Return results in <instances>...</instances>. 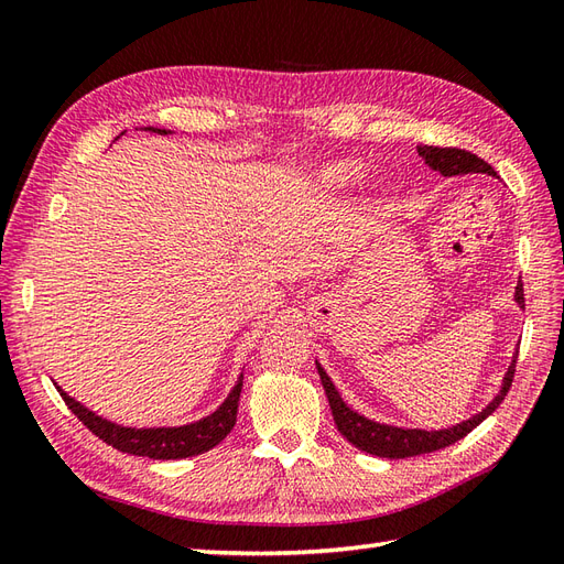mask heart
Masks as SVG:
<instances>
[{
	"label": "heart",
	"instance_id": "heart-1",
	"mask_svg": "<svg viewBox=\"0 0 564 564\" xmlns=\"http://www.w3.org/2000/svg\"><path fill=\"white\" fill-rule=\"evenodd\" d=\"M322 181L330 187H345L357 181L359 176V166L352 162H334V164H326L322 169Z\"/></svg>",
	"mask_w": 564,
	"mask_h": 564
}]
</instances>
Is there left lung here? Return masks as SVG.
Segmentation results:
<instances>
[{
	"mask_svg": "<svg viewBox=\"0 0 564 564\" xmlns=\"http://www.w3.org/2000/svg\"><path fill=\"white\" fill-rule=\"evenodd\" d=\"M420 156L433 169L443 173V176H465V173H488V176H496V171L490 164H486L481 156H476L467 150H457V148H436V144H420L416 148ZM514 300L519 307H524V288L522 281L517 283ZM514 367H517V355L512 357V365L508 367V373L502 379L500 393L488 402V408L481 410L479 414H474L471 420L462 422L451 429H441V431H424V429H400V426H388L371 422L367 416L357 414L345 405L340 393L336 391L334 381L328 379V373L324 367L316 362V369H319V379L328 398L330 412H334V422L338 431L343 433L359 451H365L369 455L377 457H391V459H402V457H414V455H424V453H436L441 447H447L457 443L459 438H465L471 429L479 426L488 414H494L498 410L500 402L508 395L512 379H514Z\"/></svg>",
	"mask_w": 564,
	"mask_h": 564,
	"instance_id": "left-lung-1",
	"label": "left lung"
}]
</instances>
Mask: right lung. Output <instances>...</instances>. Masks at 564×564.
Instances as JSON below:
<instances>
[{
    "mask_svg": "<svg viewBox=\"0 0 564 564\" xmlns=\"http://www.w3.org/2000/svg\"><path fill=\"white\" fill-rule=\"evenodd\" d=\"M148 131L162 133V135L169 133V131H162V128H148ZM56 391L62 393L68 410L74 412L97 438H102L107 445L117 447V451L131 453L138 457H150V459H183V457H193V455L212 451V447L219 445L228 436L230 429H234L236 416H238V400L242 391V373L238 383L234 386V391H230L228 398L221 402L219 410L195 424L169 426V429L166 426L162 429L119 426L102 420V416H97L88 408H83L80 402L66 395L62 388H56Z\"/></svg>",
    "mask_w": 564,
    "mask_h": 564,
    "instance_id": "obj_1",
    "label": "right lung"
}]
</instances>
